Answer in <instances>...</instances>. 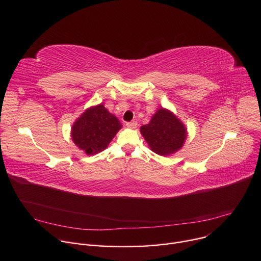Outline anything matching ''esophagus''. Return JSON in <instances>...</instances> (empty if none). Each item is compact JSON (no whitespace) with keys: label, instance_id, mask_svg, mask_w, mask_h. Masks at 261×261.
Wrapping results in <instances>:
<instances>
[{"label":"esophagus","instance_id":"34e87169","mask_svg":"<svg viewBox=\"0 0 261 261\" xmlns=\"http://www.w3.org/2000/svg\"><path fill=\"white\" fill-rule=\"evenodd\" d=\"M137 125H138V123H137L136 121L127 122V123H126V126H127L128 128H136V127H137Z\"/></svg>","mask_w":261,"mask_h":261}]
</instances>
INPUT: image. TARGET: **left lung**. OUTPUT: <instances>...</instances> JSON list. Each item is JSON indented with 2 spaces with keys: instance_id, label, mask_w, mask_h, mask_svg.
<instances>
[{
  "instance_id": "left-lung-1",
  "label": "left lung",
  "mask_w": 261,
  "mask_h": 261,
  "mask_svg": "<svg viewBox=\"0 0 261 261\" xmlns=\"http://www.w3.org/2000/svg\"><path fill=\"white\" fill-rule=\"evenodd\" d=\"M140 132L150 149L160 156L172 155L179 150L187 139L185 124L168 110L159 109L148 124Z\"/></svg>"
}]
</instances>
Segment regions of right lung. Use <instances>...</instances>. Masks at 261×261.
<instances>
[{
	"label": "right lung",
	"mask_w": 261,
	"mask_h": 261,
	"mask_svg": "<svg viewBox=\"0 0 261 261\" xmlns=\"http://www.w3.org/2000/svg\"><path fill=\"white\" fill-rule=\"evenodd\" d=\"M121 127L118 118L99 104L89 107L74 121L71 139L86 155H95L109 146Z\"/></svg>",
	"instance_id": "obj_1"
}]
</instances>
